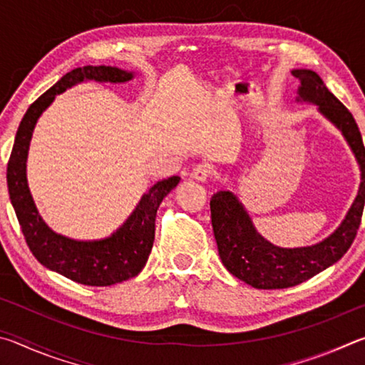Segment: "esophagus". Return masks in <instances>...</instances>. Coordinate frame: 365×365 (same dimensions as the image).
Wrapping results in <instances>:
<instances>
[{
  "label": "esophagus",
  "mask_w": 365,
  "mask_h": 365,
  "mask_svg": "<svg viewBox=\"0 0 365 365\" xmlns=\"http://www.w3.org/2000/svg\"><path fill=\"white\" fill-rule=\"evenodd\" d=\"M212 174H214V170H212L211 165L206 164V163H201V164L196 165L193 172H191V177H193L195 180H197V182H206L209 177H212Z\"/></svg>",
  "instance_id": "obj_1"
}]
</instances>
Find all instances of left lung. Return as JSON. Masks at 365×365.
<instances>
[{"label": "left lung", "instance_id": "8db88e82", "mask_svg": "<svg viewBox=\"0 0 365 365\" xmlns=\"http://www.w3.org/2000/svg\"><path fill=\"white\" fill-rule=\"evenodd\" d=\"M299 80V96L319 104L343 132L361 165V187L343 224L329 238L306 248H279L252 227L248 214L230 191H217L211 200V219L222 262L237 279L259 289H280L299 285L341 259L353 245L365 205V148L359 127L348 108L330 93L316 72L293 71Z\"/></svg>", "mask_w": 365, "mask_h": 365}]
</instances>
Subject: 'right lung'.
<instances>
[{"instance_id":"1","label":"right lung","mask_w":365,"mask_h":365,"mask_svg":"<svg viewBox=\"0 0 365 365\" xmlns=\"http://www.w3.org/2000/svg\"><path fill=\"white\" fill-rule=\"evenodd\" d=\"M130 78V72L109 66H83L67 72L59 82L30 104L17 128L6 170L9 200L26 243L36 261L67 279L88 287H109L140 274L153 248L158 207L177 187L180 177L165 178L151 187L141 197L133 214L113 237L101 242H76L49 230L36 211L26 177L29 143L36 119L51 104L54 95L63 93L66 88L83 80L117 83Z\"/></svg>"}]
</instances>
